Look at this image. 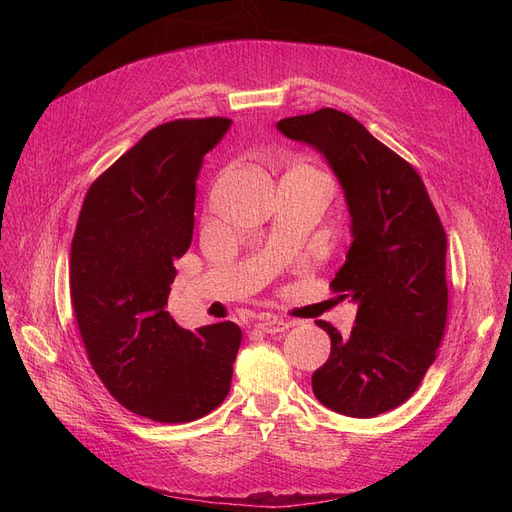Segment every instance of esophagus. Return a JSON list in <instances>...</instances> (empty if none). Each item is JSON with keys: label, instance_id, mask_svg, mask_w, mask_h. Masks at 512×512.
<instances>
[{"label": "esophagus", "instance_id": "obj_1", "mask_svg": "<svg viewBox=\"0 0 512 512\" xmlns=\"http://www.w3.org/2000/svg\"><path fill=\"white\" fill-rule=\"evenodd\" d=\"M256 327L262 331V333H282V331H286L290 324L288 322H284V320H280V318H275V316H260L258 318V322H256Z\"/></svg>", "mask_w": 512, "mask_h": 512}]
</instances>
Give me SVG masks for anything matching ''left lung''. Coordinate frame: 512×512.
<instances>
[{"mask_svg": "<svg viewBox=\"0 0 512 512\" xmlns=\"http://www.w3.org/2000/svg\"><path fill=\"white\" fill-rule=\"evenodd\" d=\"M292 141L320 151L342 185L352 245L331 288L356 309L354 327L331 337L312 389L333 412L371 418L418 389L444 337L446 232L423 179L354 117L320 108L277 121Z\"/></svg>", "mask_w": 512, "mask_h": 512, "instance_id": "1", "label": "left lung"}]
</instances>
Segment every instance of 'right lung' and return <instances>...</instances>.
Returning a JSON list of instances; mask_svg holds the SVG:
<instances>
[{
	"label": "right lung",
	"mask_w": 512,
	"mask_h": 512,
	"mask_svg": "<svg viewBox=\"0 0 512 512\" xmlns=\"http://www.w3.org/2000/svg\"><path fill=\"white\" fill-rule=\"evenodd\" d=\"M226 117L175 119L91 183L70 250V297L91 367L123 408L158 423H190L230 391L241 346L235 322L194 333L166 312L192 243L196 179Z\"/></svg>",
	"instance_id": "add662e5"
}]
</instances>
